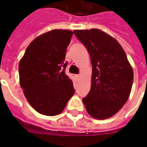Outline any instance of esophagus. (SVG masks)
<instances>
[{"instance_id": "esophagus-1", "label": "esophagus", "mask_w": 147, "mask_h": 147, "mask_svg": "<svg viewBox=\"0 0 147 147\" xmlns=\"http://www.w3.org/2000/svg\"><path fill=\"white\" fill-rule=\"evenodd\" d=\"M80 77H81V75H77L76 76L77 80H79V79H80Z\"/></svg>"}]
</instances>
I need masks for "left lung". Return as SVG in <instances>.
I'll return each instance as SVG.
<instances>
[{
	"mask_svg": "<svg viewBox=\"0 0 147 147\" xmlns=\"http://www.w3.org/2000/svg\"><path fill=\"white\" fill-rule=\"evenodd\" d=\"M73 32L87 49L93 66L90 91L82 98L86 109L96 119L111 118L125 105L132 86L133 71L125 52L100 29Z\"/></svg>",
	"mask_w": 147,
	"mask_h": 147,
	"instance_id": "8db88e82",
	"label": "left lung"
}]
</instances>
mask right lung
Returning <instances> with one entry per match:
<instances>
[{
	"instance_id": "add662e5",
	"label": "right lung",
	"mask_w": 147,
	"mask_h": 147,
	"mask_svg": "<svg viewBox=\"0 0 147 147\" xmlns=\"http://www.w3.org/2000/svg\"><path fill=\"white\" fill-rule=\"evenodd\" d=\"M73 32L54 29L36 38L19 61V82L29 104L47 116L59 115L74 95L72 81L65 74L67 47Z\"/></svg>"
}]
</instances>
